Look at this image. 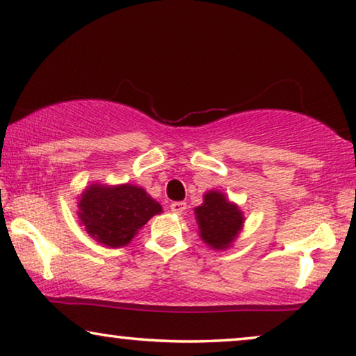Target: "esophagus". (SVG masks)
Wrapping results in <instances>:
<instances>
[{"label": "esophagus", "instance_id": "obj_1", "mask_svg": "<svg viewBox=\"0 0 356 356\" xmlns=\"http://www.w3.org/2000/svg\"><path fill=\"white\" fill-rule=\"evenodd\" d=\"M170 209H172V212H175V213H183L188 209V206H186V202H183V201H175V202H172Z\"/></svg>", "mask_w": 356, "mask_h": 356}]
</instances>
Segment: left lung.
<instances>
[{"instance_id":"obj_1","label":"left lung","mask_w":356,"mask_h":356,"mask_svg":"<svg viewBox=\"0 0 356 356\" xmlns=\"http://www.w3.org/2000/svg\"><path fill=\"white\" fill-rule=\"evenodd\" d=\"M199 233L204 243L213 250H225L235 240L243 225V213L225 194L209 191L202 206L196 207Z\"/></svg>"}]
</instances>
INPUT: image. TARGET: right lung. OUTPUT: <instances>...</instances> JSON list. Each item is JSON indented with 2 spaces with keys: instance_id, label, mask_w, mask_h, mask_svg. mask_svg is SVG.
<instances>
[{
  "instance_id": "add662e5",
  "label": "right lung",
  "mask_w": 356,
  "mask_h": 356,
  "mask_svg": "<svg viewBox=\"0 0 356 356\" xmlns=\"http://www.w3.org/2000/svg\"><path fill=\"white\" fill-rule=\"evenodd\" d=\"M159 212H162L160 204L133 184L113 188L92 184L79 202V217L87 233L110 248L128 245L139 228Z\"/></svg>"
}]
</instances>
